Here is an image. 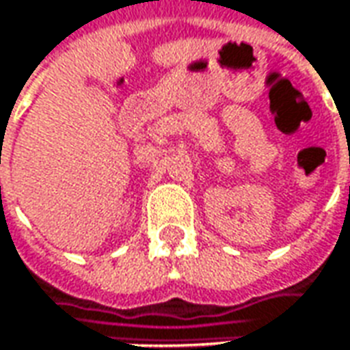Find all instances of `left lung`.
<instances>
[{
    "instance_id": "1",
    "label": "left lung",
    "mask_w": 350,
    "mask_h": 350,
    "mask_svg": "<svg viewBox=\"0 0 350 350\" xmlns=\"http://www.w3.org/2000/svg\"><path fill=\"white\" fill-rule=\"evenodd\" d=\"M349 193H350V185H349Z\"/></svg>"
}]
</instances>
